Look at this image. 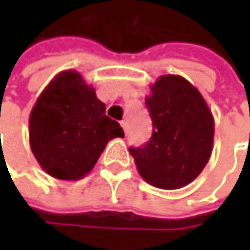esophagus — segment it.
I'll use <instances>...</instances> for the list:
<instances>
[{"label": "esophagus", "instance_id": "esophagus-1", "mask_svg": "<svg viewBox=\"0 0 250 250\" xmlns=\"http://www.w3.org/2000/svg\"><path fill=\"white\" fill-rule=\"evenodd\" d=\"M121 126H122V129H124V132H125V133L128 132V126H126V121H121Z\"/></svg>", "mask_w": 250, "mask_h": 250}]
</instances>
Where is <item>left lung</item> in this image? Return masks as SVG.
Listing matches in <instances>:
<instances>
[{
    "instance_id": "1",
    "label": "left lung",
    "mask_w": 250,
    "mask_h": 250,
    "mask_svg": "<svg viewBox=\"0 0 250 250\" xmlns=\"http://www.w3.org/2000/svg\"><path fill=\"white\" fill-rule=\"evenodd\" d=\"M145 100L153 135L143 147L129 149L140 177L160 189L187 187L211 156L213 114L200 91L178 75L160 76Z\"/></svg>"
}]
</instances>
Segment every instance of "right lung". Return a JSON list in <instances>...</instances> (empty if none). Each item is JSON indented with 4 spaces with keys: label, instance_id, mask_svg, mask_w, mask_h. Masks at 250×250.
<instances>
[{
    "label": "right lung",
    "instance_id": "1",
    "mask_svg": "<svg viewBox=\"0 0 250 250\" xmlns=\"http://www.w3.org/2000/svg\"><path fill=\"white\" fill-rule=\"evenodd\" d=\"M114 138H124V130L105 115V104L76 71L58 73L29 117L30 149L57 179L78 181L89 174Z\"/></svg>",
    "mask_w": 250,
    "mask_h": 250
}]
</instances>
